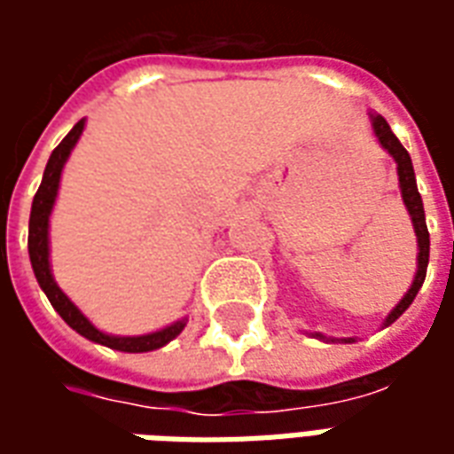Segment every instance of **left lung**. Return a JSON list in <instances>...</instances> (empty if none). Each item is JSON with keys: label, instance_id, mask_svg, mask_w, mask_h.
Returning <instances> with one entry per match:
<instances>
[{"label": "left lung", "instance_id": "8db88e82", "mask_svg": "<svg viewBox=\"0 0 454 454\" xmlns=\"http://www.w3.org/2000/svg\"><path fill=\"white\" fill-rule=\"evenodd\" d=\"M372 119V129H374V136L380 140V145L391 158L396 160V172H399V187H401V197H403V204L409 208L411 221H413V228H416V238H419V270H416V277H413V285L411 289L403 294L399 304L391 309V314L387 316L384 325L394 324L406 309L411 306V301L416 299L419 289L423 286V279H426V270H428V255H430V236H428V226H426V211H423V201H420L419 187H416V175H413V165H411V155L409 150L403 148L399 143V138L391 133L389 123L384 121V116L380 114H370ZM316 338L325 340L324 335L316 333ZM345 342H352V338H345Z\"/></svg>", "mask_w": 454, "mask_h": 454}]
</instances>
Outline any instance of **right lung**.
Segmentation results:
<instances>
[{"label":"right lung","instance_id":"1","mask_svg":"<svg viewBox=\"0 0 454 454\" xmlns=\"http://www.w3.org/2000/svg\"><path fill=\"white\" fill-rule=\"evenodd\" d=\"M84 129V119L77 121L73 126V130L67 133L63 138V143L58 145V148L51 153V160H48V165H45L43 172V182H41V187L35 192L34 204H31V218H28V255H31V265H34V275L38 279V285L48 296V301L53 304V309L58 314L63 316V321L73 331H77L80 335H84L87 340L99 342V345H106V348H112V350H121V352H150V350H158L162 345H168L172 338H177L182 333V328L187 325V318H182L177 324L168 325V328H162V331H155V333L148 335H126V338H121V335H109L102 333L99 328H94L90 321H87V316L77 309V306L63 294V289L55 285L53 272H51V260H48V218H51V211H53L55 197H58V187H60V175H63V168L67 158H70V153H73L74 143L80 140Z\"/></svg>","mask_w":454,"mask_h":454}]
</instances>
